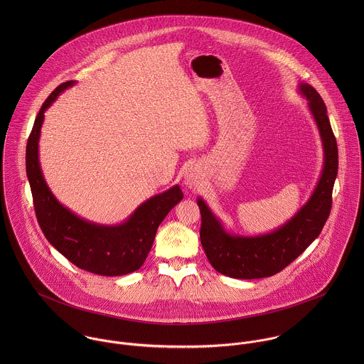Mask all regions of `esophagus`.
Returning a JSON list of instances; mask_svg holds the SVG:
<instances>
[{"label": "esophagus", "instance_id": "obj_1", "mask_svg": "<svg viewBox=\"0 0 364 364\" xmlns=\"http://www.w3.org/2000/svg\"><path fill=\"white\" fill-rule=\"evenodd\" d=\"M200 182V176H199V172L195 166H191L185 171V185L188 188H192V189H196L198 185Z\"/></svg>", "mask_w": 364, "mask_h": 364}]
</instances>
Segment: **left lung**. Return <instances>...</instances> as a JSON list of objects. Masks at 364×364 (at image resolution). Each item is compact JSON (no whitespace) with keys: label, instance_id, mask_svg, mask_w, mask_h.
<instances>
[{"label":"left lung","instance_id":"left-lung-1","mask_svg":"<svg viewBox=\"0 0 364 364\" xmlns=\"http://www.w3.org/2000/svg\"><path fill=\"white\" fill-rule=\"evenodd\" d=\"M306 97L323 146V169L310 200L286 224L273 232L241 237L228 234L203 199L200 208V242L211 266L221 274L234 279L269 277L299 258L322 231L332 206V191L338 175V144L333 136L326 106L309 84L299 85Z\"/></svg>","mask_w":364,"mask_h":364}]
</instances>
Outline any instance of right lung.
<instances>
[{"instance_id": "right-lung-1", "label": "right lung", "mask_w": 364, "mask_h": 364, "mask_svg": "<svg viewBox=\"0 0 364 364\" xmlns=\"http://www.w3.org/2000/svg\"><path fill=\"white\" fill-rule=\"evenodd\" d=\"M74 81L58 85L42 105L26 144L29 179L38 223L53 247L71 263L101 276H122L140 269L147 258L156 228L165 215L183 199L178 185L141 203L119 225H101L70 211L53 196L39 164V137L45 110Z\"/></svg>"}]
</instances>
